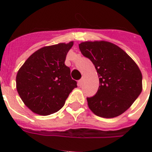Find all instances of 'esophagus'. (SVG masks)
Masks as SVG:
<instances>
[{
    "label": "esophagus",
    "instance_id": "obj_1",
    "mask_svg": "<svg viewBox=\"0 0 152 152\" xmlns=\"http://www.w3.org/2000/svg\"><path fill=\"white\" fill-rule=\"evenodd\" d=\"M83 82H84V80H83V79H80V80H79L78 82H77V84H78V86H81V85H82Z\"/></svg>",
    "mask_w": 152,
    "mask_h": 152
}]
</instances>
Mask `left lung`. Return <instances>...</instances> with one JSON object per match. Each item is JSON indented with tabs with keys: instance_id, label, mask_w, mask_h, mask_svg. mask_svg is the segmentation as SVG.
Segmentation results:
<instances>
[{
	"instance_id": "1",
	"label": "left lung",
	"mask_w": 152,
	"mask_h": 152,
	"mask_svg": "<svg viewBox=\"0 0 152 152\" xmlns=\"http://www.w3.org/2000/svg\"><path fill=\"white\" fill-rule=\"evenodd\" d=\"M79 49L94 64L100 81L96 94L87 98L90 110L103 118L123 114L142 91V72L136 63L110 42H83Z\"/></svg>"
}]
</instances>
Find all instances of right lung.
Listing matches in <instances>:
<instances>
[{
  "mask_svg": "<svg viewBox=\"0 0 152 152\" xmlns=\"http://www.w3.org/2000/svg\"><path fill=\"white\" fill-rule=\"evenodd\" d=\"M68 43L42 47L33 53L16 77L17 90L24 104L33 113L48 116L62 108L69 94L77 88L71 71L64 64Z\"/></svg>",
  "mask_w": 152,
  "mask_h": 152,
  "instance_id": "obj_1",
  "label": "right lung"
}]
</instances>
